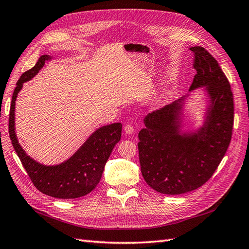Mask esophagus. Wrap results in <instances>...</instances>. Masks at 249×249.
Returning a JSON list of instances; mask_svg holds the SVG:
<instances>
[{
    "instance_id": "1",
    "label": "esophagus",
    "mask_w": 249,
    "mask_h": 249,
    "mask_svg": "<svg viewBox=\"0 0 249 249\" xmlns=\"http://www.w3.org/2000/svg\"><path fill=\"white\" fill-rule=\"evenodd\" d=\"M124 132H125V134H127V135L133 134V133H134V126H133L131 124H127L125 125V127H124Z\"/></svg>"
}]
</instances>
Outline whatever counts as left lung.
Instances as JSON below:
<instances>
[{"mask_svg":"<svg viewBox=\"0 0 249 249\" xmlns=\"http://www.w3.org/2000/svg\"><path fill=\"white\" fill-rule=\"evenodd\" d=\"M194 53L190 90L207 86L211 96L206 123L194 134L178 132L182 100L156 110L144 118L138 134L141 173L157 192L183 194L202 186L213 176L230 145L233 126V96L217 60L201 47Z\"/></svg>","mask_w":249,"mask_h":249,"instance_id":"obj_1","label":"left lung"}]
</instances>
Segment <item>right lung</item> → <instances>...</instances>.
Returning a JSON list of instances; mask_svg holds the SVG:
<instances>
[{
	"mask_svg": "<svg viewBox=\"0 0 249 249\" xmlns=\"http://www.w3.org/2000/svg\"><path fill=\"white\" fill-rule=\"evenodd\" d=\"M51 57L42 55L31 70L21 74L12 95L9 112V136L12 145L33 185L43 194L60 199H73L95 189L112 149L122 137V124L96 130L78 152L57 166H44L31 159L21 148L14 131V109L18 93L25 82L31 80Z\"/></svg>",
	"mask_w": 249,
	"mask_h": 249,
	"instance_id": "obj_1",
	"label": "right lung"
}]
</instances>
